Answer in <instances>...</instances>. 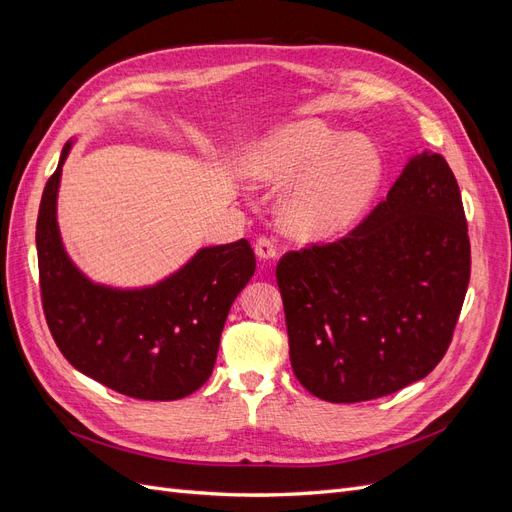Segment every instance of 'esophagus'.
I'll return each mask as SVG.
<instances>
[{
  "instance_id": "1",
  "label": "esophagus",
  "mask_w": 512,
  "mask_h": 512,
  "mask_svg": "<svg viewBox=\"0 0 512 512\" xmlns=\"http://www.w3.org/2000/svg\"><path fill=\"white\" fill-rule=\"evenodd\" d=\"M254 250H256V256H258L260 260H273V258L277 256L275 241L269 239V237H260V239L256 241V245H254Z\"/></svg>"
}]
</instances>
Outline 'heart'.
Listing matches in <instances>:
<instances>
[{"mask_svg": "<svg viewBox=\"0 0 512 512\" xmlns=\"http://www.w3.org/2000/svg\"><path fill=\"white\" fill-rule=\"evenodd\" d=\"M284 226L299 237H335L350 230L374 205L384 183V158L374 141L320 121L275 130L250 147L243 175L256 185H286Z\"/></svg>", "mask_w": 512, "mask_h": 512, "instance_id": "1", "label": "heart"}]
</instances>
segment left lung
Segmentation results:
<instances>
[{"label":"left lung","instance_id":"left-lung-1","mask_svg":"<svg viewBox=\"0 0 512 512\" xmlns=\"http://www.w3.org/2000/svg\"><path fill=\"white\" fill-rule=\"evenodd\" d=\"M290 363L331 404L391 395L431 374L470 282L459 185L440 153L412 156L344 239L277 262Z\"/></svg>","mask_w":512,"mask_h":512}]
</instances>
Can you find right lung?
<instances>
[{"mask_svg": "<svg viewBox=\"0 0 512 512\" xmlns=\"http://www.w3.org/2000/svg\"><path fill=\"white\" fill-rule=\"evenodd\" d=\"M72 143L46 181L36 224L42 307L55 344L74 369L121 395L188 397L211 376L230 305L256 271L254 250L245 239L203 247L143 288L91 282L70 260L57 226L61 168Z\"/></svg>", "mask_w": 512, "mask_h": 512, "instance_id": "1", "label": "right lung"}]
</instances>
